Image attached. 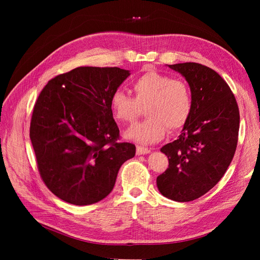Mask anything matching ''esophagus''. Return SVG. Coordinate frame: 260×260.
I'll list each match as a JSON object with an SVG mask.
<instances>
[{
	"instance_id": "1",
	"label": "esophagus",
	"mask_w": 260,
	"mask_h": 260,
	"mask_svg": "<svg viewBox=\"0 0 260 260\" xmlns=\"http://www.w3.org/2000/svg\"><path fill=\"white\" fill-rule=\"evenodd\" d=\"M151 153V149H148L146 147H142V146H137V154L138 155H145Z\"/></svg>"
}]
</instances>
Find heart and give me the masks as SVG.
Instances as JSON below:
<instances>
[{
    "label": "heart",
    "instance_id": "b5f03b06",
    "mask_svg": "<svg viewBox=\"0 0 260 260\" xmlns=\"http://www.w3.org/2000/svg\"><path fill=\"white\" fill-rule=\"evenodd\" d=\"M135 98L116 90L109 105L114 117L120 122L135 121L141 106H145L144 120L132 124L124 131V137L139 143L151 144L166 135L168 128L183 127L192 112V92L183 79L172 78L156 70L139 76L132 82Z\"/></svg>",
    "mask_w": 260,
    "mask_h": 260
}]
</instances>
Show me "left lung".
<instances>
[{"instance_id":"8db88e82","label":"left lung","mask_w":260,"mask_h":260,"mask_svg":"<svg viewBox=\"0 0 260 260\" xmlns=\"http://www.w3.org/2000/svg\"><path fill=\"white\" fill-rule=\"evenodd\" d=\"M182 75L192 92V112L180 136L160 151L169 166L156 183L165 198L190 202L211 190L237 149L240 112L228 83L198 62L168 65Z\"/></svg>"}]
</instances>
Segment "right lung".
Wrapping results in <instances>:
<instances>
[{"instance_id":"obj_1","label":"right lung","mask_w":260,"mask_h":260,"mask_svg":"<svg viewBox=\"0 0 260 260\" xmlns=\"http://www.w3.org/2000/svg\"><path fill=\"white\" fill-rule=\"evenodd\" d=\"M130 76L118 67H78L51 79L39 95L30 140L49 190L69 204L91 205L114 188L136 145L117 142L109 101Z\"/></svg>"}]
</instances>
